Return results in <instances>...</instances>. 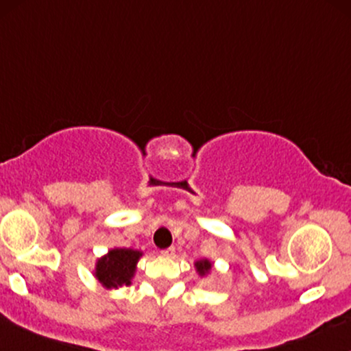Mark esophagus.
Segmentation results:
<instances>
[{"label": "esophagus", "instance_id": "obj_1", "mask_svg": "<svg viewBox=\"0 0 351 351\" xmlns=\"http://www.w3.org/2000/svg\"><path fill=\"white\" fill-rule=\"evenodd\" d=\"M162 255L163 256H173V255H175V247L165 248V250H162Z\"/></svg>", "mask_w": 351, "mask_h": 351}]
</instances>
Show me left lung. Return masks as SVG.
I'll use <instances>...</instances> for the list:
<instances>
[{
    "label": "left lung",
    "mask_w": 351,
    "mask_h": 351,
    "mask_svg": "<svg viewBox=\"0 0 351 351\" xmlns=\"http://www.w3.org/2000/svg\"><path fill=\"white\" fill-rule=\"evenodd\" d=\"M194 267H196V271L199 273V276H204V274H208L210 271L213 263H210L209 260H197L196 263H194Z\"/></svg>",
    "instance_id": "left-lung-1"
}]
</instances>
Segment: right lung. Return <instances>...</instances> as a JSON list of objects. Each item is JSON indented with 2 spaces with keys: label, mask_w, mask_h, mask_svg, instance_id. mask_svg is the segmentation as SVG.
I'll return each instance as SVG.
<instances>
[{
  "label": "right lung",
  "mask_w": 351,
  "mask_h": 351,
  "mask_svg": "<svg viewBox=\"0 0 351 351\" xmlns=\"http://www.w3.org/2000/svg\"><path fill=\"white\" fill-rule=\"evenodd\" d=\"M142 252L132 248H112L96 261L95 276L104 288L117 289L132 281Z\"/></svg>",
  "instance_id": "right-lung-1"
}]
</instances>
